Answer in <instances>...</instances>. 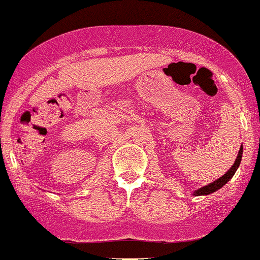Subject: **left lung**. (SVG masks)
Segmentation results:
<instances>
[{
  "mask_svg": "<svg viewBox=\"0 0 260 260\" xmlns=\"http://www.w3.org/2000/svg\"><path fill=\"white\" fill-rule=\"evenodd\" d=\"M242 155H243V146H240L238 155H237L236 162H234V165L231 167V169H229V171L226 172V173L224 174V176L220 177V178H218L217 180H214V182L209 183V184L204 185V187H202V188H199V189L194 190V192H193V196H208V194H212V193L217 192L218 189H220V188H222L223 185H225L226 183L229 182V180L233 178L234 173H236L237 169L239 168L240 162H242Z\"/></svg>",
  "mask_w": 260,
  "mask_h": 260,
  "instance_id": "8db88e82",
  "label": "left lung"
}]
</instances>
